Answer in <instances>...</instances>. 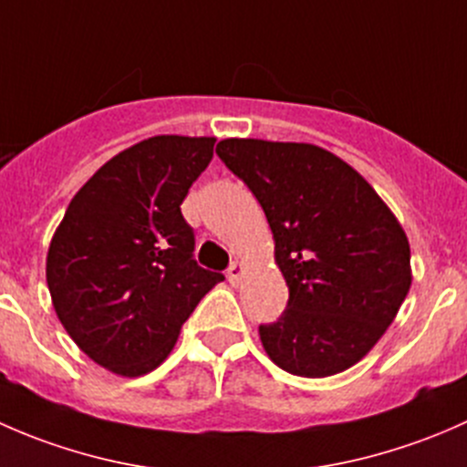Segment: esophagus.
I'll use <instances>...</instances> for the list:
<instances>
[{"label": "esophagus", "mask_w": 467, "mask_h": 467, "mask_svg": "<svg viewBox=\"0 0 467 467\" xmlns=\"http://www.w3.org/2000/svg\"><path fill=\"white\" fill-rule=\"evenodd\" d=\"M246 273V268H244L242 262H233L228 268V282L230 285H239V280H242V275Z\"/></svg>", "instance_id": "1"}]
</instances>
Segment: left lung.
I'll return each instance as SVG.
<instances>
[{"label": "left lung", "instance_id": "1", "mask_svg": "<svg viewBox=\"0 0 467 467\" xmlns=\"http://www.w3.org/2000/svg\"><path fill=\"white\" fill-rule=\"evenodd\" d=\"M216 155L260 201L289 303L260 338L275 366L329 378L379 341L411 286L402 225L361 173L314 144L221 140Z\"/></svg>", "mask_w": 467, "mask_h": 467}]
</instances>
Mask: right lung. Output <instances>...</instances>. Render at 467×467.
<instances>
[{
	"label": "right lung",
	"instance_id": "right-lung-1",
	"mask_svg": "<svg viewBox=\"0 0 467 467\" xmlns=\"http://www.w3.org/2000/svg\"><path fill=\"white\" fill-rule=\"evenodd\" d=\"M214 138L155 135L108 160L77 192L47 253L58 321L103 368L140 378L176 346L182 323L223 280L194 260L181 203Z\"/></svg>",
	"mask_w": 467,
	"mask_h": 467
}]
</instances>
